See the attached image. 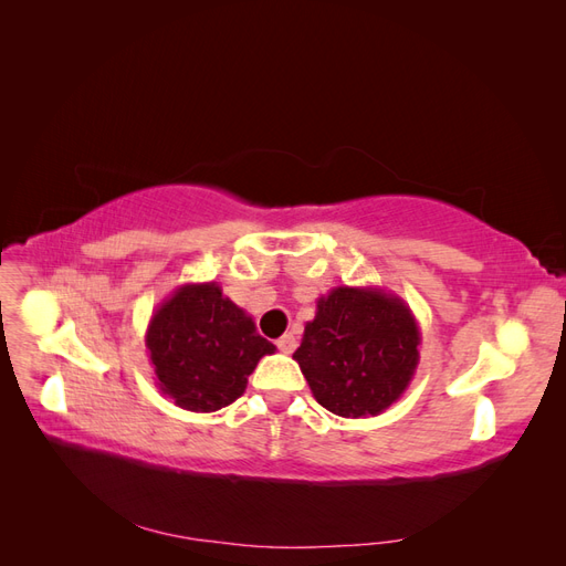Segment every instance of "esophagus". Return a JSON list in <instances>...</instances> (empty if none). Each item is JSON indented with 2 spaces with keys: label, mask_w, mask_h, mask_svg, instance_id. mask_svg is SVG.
I'll use <instances>...</instances> for the list:
<instances>
[{
  "label": "esophagus",
  "mask_w": 566,
  "mask_h": 566,
  "mask_svg": "<svg viewBox=\"0 0 566 566\" xmlns=\"http://www.w3.org/2000/svg\"><path fill=\"white\" fill-rule=\"evenodd\" d=\"M276 347H279L283 354H293V352L297 349V337H295L293 333H285V335L276 342Z\"/></svg>",
  "instance_id": "esophagus-1"
}]
</instances>
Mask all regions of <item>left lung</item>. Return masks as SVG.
Wrapping results in <instances>:
<instances>
[{"label":"left lung","mask_w":566,"mask_h":566,"mask_svg":"<svg viewBox=\"0 0 566 566\" xmlns=\"http://www.w3.org/2000/svg\"><path fill=\"white\" fill-rule=\"evenodd\" d=\"M418 349V321L399 295L337 285L318 297L293 358L323 408L342 418H373L401 399L416 375Z\"/></svg>","instance_id":"left-lung-1"}]
</instances>
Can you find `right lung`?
I'll use <instances>...</instances> for the list:
<instances>
[{"mask_svg": "<svg viewBox=\"0 0 566 566\" xmlns=\"http://www.w3.org/2000/svg\"><path fill=\"white\" fill-rule=\"evenodd\" d=\"M146 347L158 389L193 413L233 403L260 358L276 352L214 281L179 285L153 312Z\"/></svg>", "mask_w": 566, "mask_h": 566, "instance_id": "obj_1", "label": "right lung"}]
</instances>
